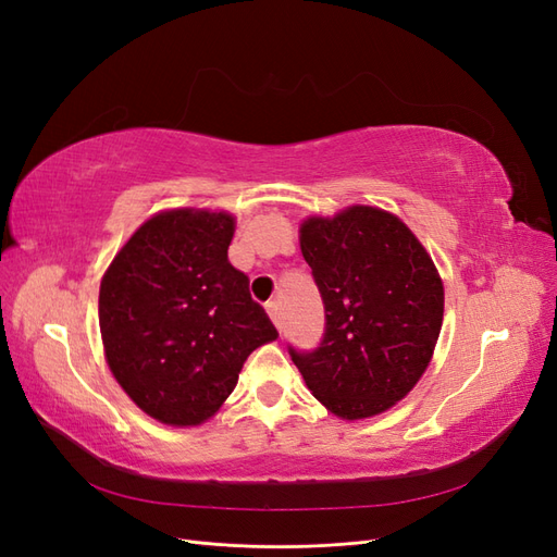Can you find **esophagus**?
I'll return each mask as SVG.
<instances>
[{"mask_svg":"<svg viewBox=\"0 0 557 557\" xmlns=\"http://www.w3.org/2000/svg\"><path fill=\"white\" fill-rule=\"evenodd\" d=\"M267 313H269V318L274 320V325H278V327H281V323H283V313H281V305H278V301H269V305H267Z\"/></svg>","mask_w":557,"mask_h":557,"instance_id":"1","label":"esophagus"}]
</instances>
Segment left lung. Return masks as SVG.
<instances>
[{
  "mask_svg": "<svg viewBox=\"0 0 557 557\" xmlns=\"http://www.w3.org/2000/svg\"><path fill=\"white\" fill-rule=\"evenodd\" d=\"M325 307L313 350L288 352L315 399L356 420L391 409L423 376L444 320V285L397 215L350 207L299 230Z\"/></svg>",
  "mask_w": 557,
  "mask_h": 557,
  "instance_id": "8db88e82",
  "label": "left lung"
}]
</instances>
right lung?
Masks as SVG:
<instances>
[{
	"mask_svg": "<svg viewBox=\"0 0 557 557\" xmlns=\"http://www.w3.org/2000/svg\"><path fill=\"white\" fill-rule=\"evenodd\" d=\"M234 218L176 209L146 221L99 288V330L115 381L166 425H199L278 332L232 267Z\"/></svg>",
	"mask_w": 557,
	"mask_h": 557,
	"instance_id": "add662e5",
	"label": "right lung"
}]
</instances>
